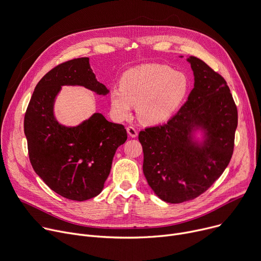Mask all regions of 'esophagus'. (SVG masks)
<instances>
[{
	"instance_id": "obj_1",
	"label": "esophagus",
	"mask_w": 261,
	"mask_h": 261,
	"mask_svg": "<svg viewBox=\"0 0 261 261\" xmlns=\"http://www.w3.org/2000/svg\"><path fill=\"white\" fill-rule=\"evenodd\" d=\"M127 132H128V134H129L131 137H136V136H137V134H138V132H137V130H136V128H135V127H133V126H129V127H127Z\"/></svg>"
}]
</instances>
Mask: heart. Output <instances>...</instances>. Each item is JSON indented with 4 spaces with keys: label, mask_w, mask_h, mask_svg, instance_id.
<instances>
[{
    "label": "heart",
    "mask_w": 261,
    "mask_h": 261,
    "mask_svg": "<svg viewBox=\"0 0 261 261\" xmlns=\"http://www.w3.org/2000/svg\"><path fill=\"white\" fill-rule=\"evenodd\" d=\"M189 88L188 76L168 65H139L125 72L121 85L111 89V111L117 120H125L136 104L141 122L150 125L163 123L181 106Z\"/></svg>",
    "instance_id": "heart-1"
}]
</instances>
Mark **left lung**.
Instances as JSON below:
<instances>
[{"mask_svg": "<svg viewBox=\"0 0 261 261\" xmlns=\"http://www.w3.org/2000/svg\"><path fill=\"white\" fill-rule=\"evenodd\" d=\"M195 85L168 123L140 131L143 170L164 202L194 200L220 178L233 154L238 108L226 80L201 59L189 56ZM204 132L199 143L192 133Z\"/></svg>", "mask_w": 261, "mask_h": 261, "instance_id": "obj_1", "label": "left lung"}]
</instances>
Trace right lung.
I'll return each mask as SVG.
<instances>
[{"label": "right lung", "instance_id": "obj_1", "mask_svg": "<svg viewBox=\"0 0 261 261\" xmlns=\"http://www.w3.org/2000/svg\"><path fill=\"white\" fill-rule=\"evenodd\" d=\"M63 85L84 86L103 96L109 92L92 73L89 58L63 62L37 83L23 130L35 173L61 197L85 201L102 192L115 151L127 140V131L98 112L76 127L59 124L54 103Z\"/></svg>", "mask_w": 261, "mask_h": 261}]
</instances>
